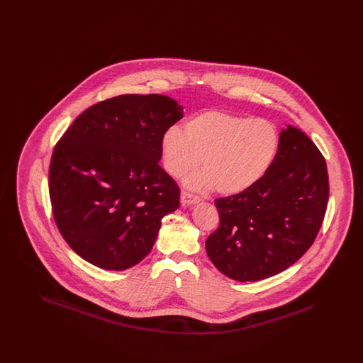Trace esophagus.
Instances as JSON below:
<instances>
[{
	"instance_id": "esophagus-1",
	"label": "esophagus",
	"mask_w": 363,
	"mask_h": 363,
	"mask_svg": "<svg viewBox=\"0 0 363 363\" xmlns=\"http://www.w3.org/2000/svg\"><path fill=\"white\" fill-rule=\"evenodd\" d=\"M200 201V199L197 196H193L188 191H182L181 193V203L182 206H193V204H197Z\"/></svg>"
}]
</instances>
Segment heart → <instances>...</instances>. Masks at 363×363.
I'll list each match as a JSON object with an SVG mask.
<instances>
[{
    "mask_svg": "<svg viewBox=\"0 0 363 363\" xmlns=\"http://www.w3.org/2000/svg\"><path fill=\"white\" fill-rule=\"evenodd\" d=\"M279 132L272 122L223 111H206L160 138L163 167L174 178L196 170L186 185L196 190L213 188L225 196L252 189L267 175L279 152Z\"/></svg>",
    "mask_w": 363,
    "mask_h": 363,
    "instance_id": "obj_1",
    "label": "heart"
}]
</instances>
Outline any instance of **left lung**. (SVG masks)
Masks as SVG:
<instances>
[{"mask_svg": "<svg viewBox=\"0 0 363 363\" xmlns=\"http://www.w3.org/2000/svg\"><path fill=\"white\" fill-rule=\"evenodd\" d=\"M277 159L252 189L215 200L220 223L207 241L225 277L257 281L301 259L315 240L328 203L327 163L298 128L280 132Z\"/></svg>", "mask_w": 363, "mask_h": 363, "instance_id": "obj_1", "label": "left lung"}]
</instances>
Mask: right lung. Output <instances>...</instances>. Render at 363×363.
Segmentation results:
<instances>
[{
    "mask_svg": "<svg viewBox=\"0 0 363 363\" xmlns=\"http://www.w3.org/2000/svg\"><path fill=\"white\" fill-rule=\"evenodd\" d=\"M184 117L164 95H120L83 111L57 143L49 191L57 227L88 262L123 271L152 249L179 188L160 166V138Z\"/></svg>",
    "mask_w": 363,
    "mask_h": 363,
    "instance_id": "1",
    "label": "right lung"
}]
</instances>
